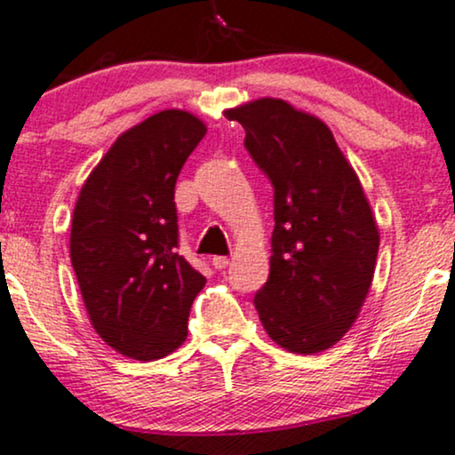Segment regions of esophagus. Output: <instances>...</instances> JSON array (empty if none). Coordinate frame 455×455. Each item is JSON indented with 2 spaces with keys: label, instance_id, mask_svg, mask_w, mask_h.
<instances>
[{
  "label": "esophagus",
  "instance_id": "esophagus-1",
  "mask_svg": "<svg viewBox=\"0 0 455 455\" xmlns=\"http://www.w3.org/2000/svg\"><path fill=\"white\" fill-rule=\"evenodd\" d=\"M228 264H229V259L223 258V255H215V258H212V266H215L217 270L228 268Z\"/></svg>",
  "mask_w": 455,
  "mask_h": 455
}]
</instances>
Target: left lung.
Here are the masks:
<instances>
[{
	"instance_id": "left-lung-1",
	"label": "left lung",
	"mask_w": 455,
	"mask_h": 455,
	"mask_svg": "<svg viewBox=\"0 0 455 455\" xmlns=\"http://www.w3.org/2000/svg\"><path fill=\"white\" fill-rule=\"evenodd\" d=\"M275 187L270 276L255 293L259 322L291 354L339 343L362 311L379 253V228L355 170L322 119L285 100L226 110Z\"/></svg>"
}]
</instances>
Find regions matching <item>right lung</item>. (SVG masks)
<instances>
[{"label":"right lung","mask_w":455,"mask_h":455,"mask_svg":"<svg viewBox=\"0 0 455 455\" xmlns=\"http://www.w3.org/2000/svg\"><path fill=\"white\" fill-rule=\"evenodd\" d=\"M206 125L187 110L151 115L123 132L80 189L69 258L91 325L140 362L187 339L191 304L206 279L179 247L174 185Z\"/></svg>","instance_id":"obj_1"}]
</instances>
